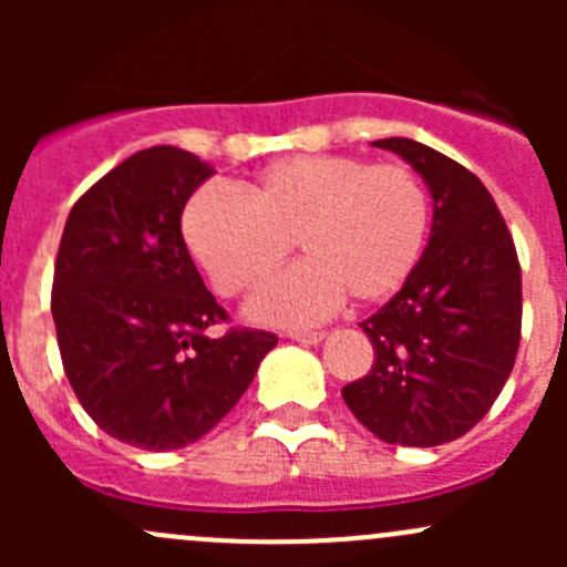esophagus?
Returning a JSON list of instances; mask_svg holds the SVG:
<instances>
[{"label": "esophagus", "mask_w": 567, "mask_h": 567, "mask_svg": "<svg viewBox=\"0 0 567 567\" xmlns=\"http://www.w3.org/2000/svg\"><path fill=\"white\" fill-rule=\"evenodd\" d=\"M290 340L293 342H301V346H318V342H323V331H290Z\"/></svg>", "instance_id": "obj_1"}]
</instances>
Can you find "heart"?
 <instances>
[{"mask_svg": "<svg viewBox=\"0 0 567 567\" xmlns=\"http://www.w3.org/2000/svg\"><path fill=\"white\" fill-rule=\"evenodd\" d=\"M431 227L425 183L405 164L351 156H293L262 169L236 194L203 188L183 210V241L214 288L244 293L288 257L305 260L249 299L257 323L299 329L351 296L375 305L414 274Z\"/></svg>", "mask_w": 567, "mask_h": 567, "instance_id": "heart-1", "label": "heart"}]
</instances>
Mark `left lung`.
Wrapping results in <instances>:
<instances>
[{"label":"left lung","instance_id":"8db88e82","mask_svg":"<svg viewBox=\"0 0 567 567\" xmlns=\"http://www.w3.org/2000/svg\"><path fill=\"white\" fill-rule=\"evenodd\" d=\"M370 145L425 181L433 219L414 274L362 323L375 362L342 400L386 444L436 447L472 431L511 375L522 266L494 197L466 167L405 136Z\"/></svg>","mask_w":567,"mask_h":567}]
</instances>
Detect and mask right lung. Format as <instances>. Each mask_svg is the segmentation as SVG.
Listing matches in <instances>:
<instances>
[{
	"label": "right lung",
	"mask_w": 567,
	"mask_h": 567,
	"mask_svg": "<svg viewBox=\"0 0 567 567\" xmlns=\"http://www.w3.org/2000/svg\"><path fill=\"white\" fill-rule=\"evenodd\" d=\"M214 167L173 145L134 153L71 208L51 290L65 375L95 425L140 450L203 439L249 390L268 331L227 318L188 255L181 216Z\"/></svg>",
	"instance_id": "obj_1"
}]
</instances>
